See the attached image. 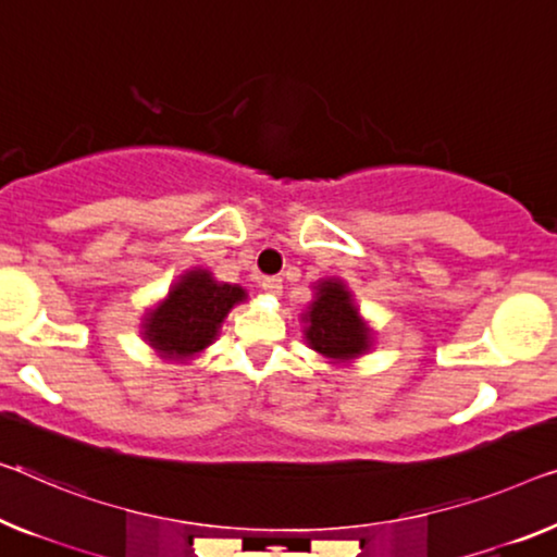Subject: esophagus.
Masks as SVG:
<instances>
[{"mask_svg":"<svg viewBox=\"0 0 557 557\" xmlns=\"http://www.w3.org/2000/svg\"><path fill=\"white\" fill-rule=\"evenodd\" d=\"M260 287L264 289V293H270V295H280L282 293V280L280 277H262L260 280Z\"/></svg>","mask_w":557,"mask_h":557,"instance_id":"34e87169","label":"esophagus"}]
</instances>
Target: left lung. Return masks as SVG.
Returning <instances> with one entry per match:
<instances>
[{
  "label": "left lung",
  "instance_id": "1",
  "mask_svg": "<svg viewBox=\"0 0 557 557\" xmlns=\"http://www.w3.org/2000/svg\"><path fill=\"white\" fill-rule=\"evenodd\" d=\"M305 337L312 350L332 360H352L370 350V335L358 307L339 280H322L318 297L302 314Z\"/></svg>",
  "mask_w": 557,
  "mask_h": 557
}]
</instances>
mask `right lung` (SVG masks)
Returning a JSON list of instances; mask_svg holds the SVG:
<instances>
[{
    "mask_svg": "<svg viewBox=\"0 0 557 557\" xmlns=\"http://www.w3.org/2000/svg\"><path fill=\"white\" fill-rule=\"evenodd\" d=\"M243 300V287L214 282L207 270H193L174 282L168 300L145 320L143 335L162 358H193L218 337L222 320Z\"/></svg>",
    "mask_w": 557,
    "mask_h": 557,
    "instance_id": "1",
    "label": "right lung"
}]
</instances>
